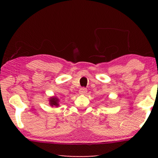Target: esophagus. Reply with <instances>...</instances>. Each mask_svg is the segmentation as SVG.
I'll return each mask as SVG.
<instances>
[{"label":"esophagus","instance_id":"1","mask_svg":"<svg viewBox=\"0 0 158 158\" xmlns=\"http://www.w3.org/2000/svg\"><path fill=\"white\" fill-rule=\"evenodd\" d=\"M87 92V89H85V88H81V89H80L79 90V94L81 95H85V93Z\"/></svg>","mask_w":158,"mask_h":158}]
</instances>
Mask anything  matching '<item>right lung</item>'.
<instances>
[{
    "label": "right lung",
    "instance_id": "add662e5",
    "mask_svg": "<svg viewBox=\"0 0 158 158\" xmlns=\"http://www.w3.org/2000/svg\"><path fill=\"white\" fill-rule=\"evenodd\" d=\"M59 101L60 99L57 98L56 96H52V97H50L49 99V105L52 106V107H58L60 106L59 105Z\"/></svg>",
    "mask_w": 158,
    "mask_h": 158
}]
</instances>
